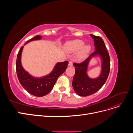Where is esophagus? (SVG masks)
<instances>
[{"label":"esophagus","instance_id":"34e87169","mask_svg":"<svg viewBox=\"0 0 133 133\" xmlns=\"http://www.w3.org/2000/svg\"><path fill=\"white\" fill-rule=\"evenodd\" d=\"M68 65H69V66H73V62H72L71 61H69Z\"/></svg>","mask_w":133,"mask_h":133}]
</instances>
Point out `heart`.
Listing matches in <instances>:
<instances>
[{"mask_svg":"<svg viewBox=\"0 0 133 133\" xmlns=\"http://www.w3.org/2000/svg\"><path fill=\"white\" fill-rule=\"evenodd\" d=\"M64 50L67 53H74L78 51L76 59L79 61L85 59L90 53L91 46L89 44H84L82 40L76 39L66 42L64 45Z\"/></svg>","mask_w":133,"mask_h":133,"instance_id":"b5f03b06","label":"heart"}]
</instances>
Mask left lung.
<instances>
[{"mask_svg":"<svg viewBox=\"0 0 133 133\" xmlns=\"http://www.w3.org/2000/svg\"><path fill=\"white\" fill-rule=\"evenodd\" d=\"M90 35L94 39L95 50L82 63L73 64L75 73L72 85L76 93L82 96H89L98 91L106 82L110 69L109 54L103 40L98 36ZM96 55H99L102 59V73L98 78L91 79L87 75V68L90 59Z\"/></svg>","mask_w":133,"mask_h":133,"instance_id":"left-lung-1","label":"left lung"}]
</instances>
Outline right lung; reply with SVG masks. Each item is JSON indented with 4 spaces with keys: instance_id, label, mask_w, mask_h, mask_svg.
I'll return each mask as SVG.
<instances>
[{
    "instance_id": "1",
    "label": "right lung",
    "mask_w": 133,
    "mask_h": 133,
    "mask_svg": "<svg viewBox=\"0 0 133 133\" xmlns=\"http://www.w3.org/2000/svg\"><path fill=\"white\" fill-rule=\"evenodd\" d=\"M41 35H37L30 39L25 44L30 41L41 39ZM23 49L22 46L17 55L16 62V71L19 81L22 86L29 93L36 96H43L52 90L59 76L65 71L68 62L58 63L53 70L49 74L42 78H34L30 75L23 68L21 64V55Z\"/></svg>"
}]
</instances>
